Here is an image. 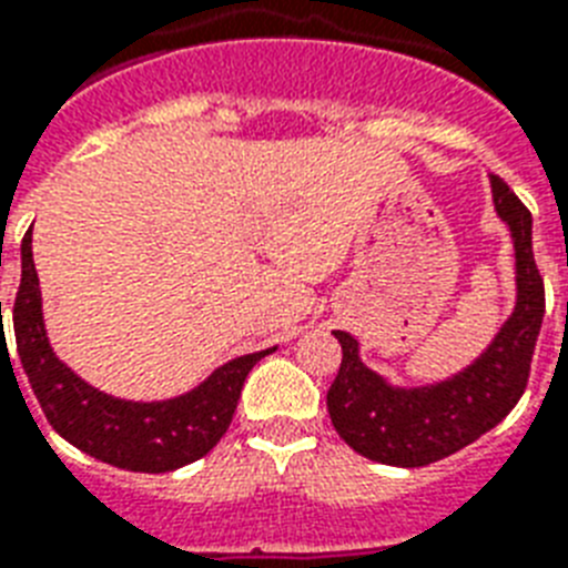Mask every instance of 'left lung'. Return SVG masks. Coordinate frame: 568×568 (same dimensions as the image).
I'll use <instances>...</instances> for the list:
<instances>
[{"label":"left lung","mask_w":568,"mask_h":568,"mask_svg":"<svg viewBox=\"0 0 568 568\" xmlns=\"http://www.w3.org/2000/svg\"><path fill=\"white\" fill-rule=\"evenodd\" d=\"M493 210L514 244V312L467 367L426 385H396L367 367L356 335L335 329L341 367L326 394L332 426L358 455L388 467H426L499 426L528 382L546 315L534 262L531 212L501 178H490Z\"/></svg>","instance_id":"8db88e82"}]
</instances>
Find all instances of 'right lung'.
Instances as JSON below:
<instances>
[{
	"instance_id": "1",
	"label": "right lung",
	"mask_w": 568,
	"mask_h": 568,
	"mask_svg": "<svg viewBox=\"0 0 568 568\" xmlns=\"http://www.w3.org/2000/svg\"><path fill=\"white\" fill-rule=\"evenodd\" d=\"M22 280L13 300V335L31 390L63 440L92 458L131 473H172L204 458L227 432L253 364L276 347L230 358L186 394L169 399H122L81 379L52 349L43 294L34 271L31 230L22 239Z\"/></svg>"
}]
</instances>
